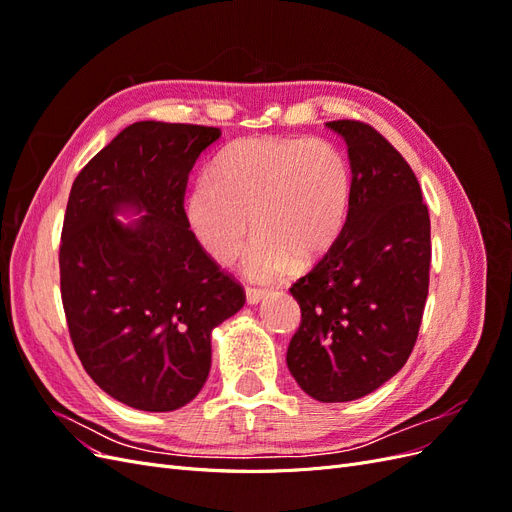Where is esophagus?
Returning a JSON list of instances; mask_svg holds the SVG:
<instances>
[{"label": "esophagus", "mask_w": 512, "mask_h": 512, "mask_svg": "<svg viewBox=\"0 0 512 512\" xmlns=\"http://www.w3.org/2000/svg\"><path fill=\"white\" fill-rule=\"evenodd\" d=\"M245 297H247V303L256 305V303H260L262 299L267 297V290H262V288H245Z\"/></svg>", "instance_id": "obj_1"}]
</instances>
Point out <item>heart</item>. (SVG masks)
<instances>
[{"label": "heart", "instance_id": "1", "mask_svg": "<svg viewBox=\"0 0 512 512\" xmlns=\"http://www.w3.org/2000/svg\"><path fill=\"white\" fill-rule=\"evenodd\" d=\"M350 170L322 138H245L224 149L211 175H200L185 213L200 247L218 262L237 254L256 282L282 277L292 260L320 258L344 228ZM253 222H249V218Z\"/></svg>", "mask_w": 512, "mask_h": 512}]
</instances>
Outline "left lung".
Returning <instances> with one entry per match:
<instances>
[{
	"label": "left lung",
	"mask_w": 512,
	"mask_h": 512,
	"mask_svg": "<svg viewBox=\"0 0 512 512\" xmlns=\"http://www.w3.org/2000/svg\"><path fill=\"white\" fill-rule=\"evenodd\" d=\"M352 168L342 232L290 292L301 305L286 363L324 404L376 391L406 365L425 312L431 224L404 156L356 119L329 121Z\"/></svg>",
	"instance_id": "1"
}]
</instances>
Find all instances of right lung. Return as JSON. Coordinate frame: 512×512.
Returning <instances> with one entry per match:
<instances>
[{
	"label": "right lung",
	"mask_w": 512,
	"mask_h": 512,
	"mask_svg": "<svg viewBox=\"0 0 512 512\" xmlns=\"http://www.w3.org/2000/svg\"><path fill=\"white\" fill-rule=\"evenodd\" d=\"M220 128L136 121L74 179L59 243L72 346L104 393L145 412L192 401L209 376L211 331L245 303L243 286L190 230V170ZM145 210L132 225L114 213Z\"/></svg>",
	"instance_id": "add662e5"
}]
</instances>
